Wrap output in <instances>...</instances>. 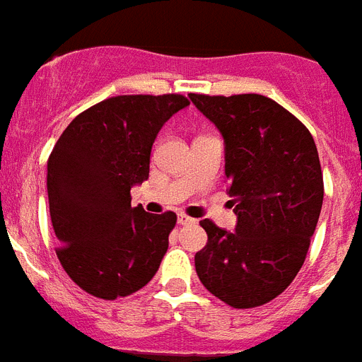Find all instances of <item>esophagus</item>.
Instances as JSON below:
<instances>
[{"mask_svg":"<svg viewBox=\"0 0 362 362\" xmlns=\"http://www.w3.org/2000/svg\"><path fill=\"white\" fill-rule=\"evenodd\" d=\"M196 222V220H194V218H190V216H187V214H177V223L179 226H190V223H194Z\"/></svg>","mask_w":362,"mask_h":362,"instance_id":"1","label":"esophagus"}]
</instances>
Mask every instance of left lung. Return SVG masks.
Here are the masks:
<instances>
[{"label": "left lung", "instance_id": "1", "mask_svg": "<svg viewBox=\"0 0 362 362\" xmlns=\"http://www.w3.org/2000/svg\"><path fill=\"white\" fill-rule=\"evenodd\" d=\"M190 100L222 133L226 177L237 228L202 220L207 246L196 253L199 281L235 309L264 305L303 267L324 202L313 134L294 115L261 94Z\"/></svg>", "mask_w": 362, "mask_h": 362}]
</instances>
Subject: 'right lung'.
<instances>
[{"label": "right lung", "mask_w": 362, "mask_h": 362, "mask_svg": "<svg viewBox=\"0 0 362 362\" xmlns=\"http://www.w3.org/2000/svg\"><path fill=\"white\" fill-rule=\"evenodd\" d=\"M187 105L181 94L103 100L70 122L47 159L57 257L95 298H125L159 270L177 216L131 207V187L148 179L157 133Z\"/></svg>", "instance_id": "add662e5"}]
</instances>
